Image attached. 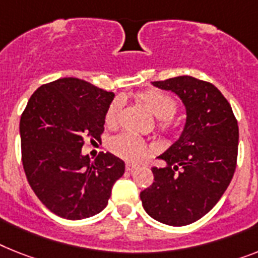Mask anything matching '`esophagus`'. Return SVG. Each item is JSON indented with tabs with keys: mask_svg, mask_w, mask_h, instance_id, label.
Returning a JSON list of instances; mask_svg holds the SVG:
<instances>
[{
	"mask_svg": "<svg viewBox=\"0 0 258 258\" xmlns=\"http://www.w3.org/2000/svg\"><path fill=\"white\" fill-rule=\"evenodd\" d=\"M136 169H137V166H136V165H132V163H126V171L127 172H133Z\"/></svg>",
	"mask_w": 258,
	"mask_h": 258,
	"instance_id": "1",
	"label": "esophagus"
}]
</instances>
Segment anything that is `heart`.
Listing matches in <instances>:
<instances>
[{
	"instance_id": "obj_1",
	"label": "heart",
	"mask_w": 258,
	"mask_h": 258,
	"mask_svg": "<svg viewBox=\"0 0 258 258\" xmlns=\"http://www.w3.org/2000/svg\"><path fill=\"white\" fill-rule=\"evenodd\" d=\"M138 97L146 105V108L157 118H159V129L163 132L170 131L172 127L171 117L175 114L176 108H178L176 100L158 89H148V91L140 93ZM121 105L122 103L120 99H114L110 103L105 113L106 125L110 126V125L116 124L118 114H120ZM109 148L117 157L129 161V162H140L148 155L149 150H150L149 145L144 140L132 133L118 134L110 141Z\"/></svg>"
}]
</instances>
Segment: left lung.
Returning a JSON list of instances; mask_svg holds the SVG:
<instances>
[{
  "instance_id": "1",
  "label": "left lung",
  "mask_w": 258,
  "mask_h": 258,
  "mask_svg": "<svg viewBox=\"0 0 258 258\" xmlns=\"http://www.w3.org/2000/svg\"><path fill=\"white\" fill-rule=\"evenodd\" d=\"M153 86L171 91L186 106V125L178 141L158 157L154 182L140 198L159 223L182 227L199 220L220 201L237 162L239 126L232 108L214 84L178 76Z\"/></svg>"
}]
</instances>
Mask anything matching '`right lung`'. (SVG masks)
Returning a JSON list of instances; mask_svg holds the SVG:
<instances>
[{"mask_svg": "<svg viewBox=\"0 0 258 258\" xmlns=\"http://www.w3.org/2000/svg\"><path fill=\"white\" fill-rule=\"evenodd\" d=\"M113 92L76 78L57 79L31 95L19 122L23 170L42 203L55 215L80 220L99 214L125 163L110 153L91 161L84 137L101 140Z\"/></svg>", "mask_w": 258, "mask_h": 258, "instance_id": "right-lung-1", "label": "right lung"}]
</instances>
